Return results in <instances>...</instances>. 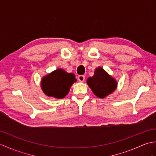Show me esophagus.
Masks as SVG:
<instances>
[{"instance_id":"esophagus-1","label":"esophagus","mask_w":156,"mask_h":156,"mask_svg":"<svg viewBox=\"0 0 156 156\" xmlns=\"http://www.w3.org/2000/svg\"><path fill=\"white\" fill-rule=\"evenodd\" d=\"M78 80L79 82H84V80H85V76H84V75H80V76H78Z\"/></svg>"}]
</instances>
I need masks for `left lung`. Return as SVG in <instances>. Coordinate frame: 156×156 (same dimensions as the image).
I'll return each mask as SVG.
<instances>
[{
    "label": "left lung",
    "instance_id": "1",
    "mask_svg": "<svg viewBox=\"0 0 156 156\" xmlns=\"http://www.w3.org/2000/svg\"><path fill=\"white\" fill-rule=\"evenodd\" d=\"M87 84L93 93L101 98L111 94L117 85L115 79L101 67L96 69L94 75L92 77L87 79Z\"/></svg>",
    "mask_w": 156,
    "mask_h": 156
}]
</instances>
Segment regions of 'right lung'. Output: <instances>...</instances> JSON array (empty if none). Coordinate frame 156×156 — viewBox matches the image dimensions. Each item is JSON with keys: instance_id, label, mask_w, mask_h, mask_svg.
Here are the masks:
<instances>
[{"instance_id": "add662e5", "label": "right lung", "mask_w": 156, "mask_h": 156, "mask_svg": "<svg viewBox=\"0 0 156 156\" xmlns=\"http://www.w3.org/2000/svg\"><path fill=\"white\" fill-rule=\"evenodd\" d=\"M76 81L74 74H69L58 69L44 77L41 80V88L49 97L62 98L68 94L69 88Z\"/></svg>"}]
</instances>
